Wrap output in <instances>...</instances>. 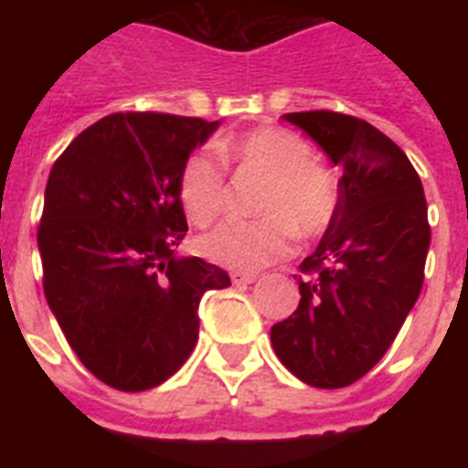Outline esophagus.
Masks as SVG:
<instances>
[{
	"mask_svg": "<svg viewBox=\"0 0 468 468\" xmlns=\"http://www.w3.org/2000/svg\"><path fill=\"white\" fill-rule=\"evenodd\" d=\"M255 281H258V274H248V271H231V283L246 285V283H255Z\"/></svg>",
	"mask_w": 468,
	"mask_h": 468,
	"instance_id": "esophagus-1",
	"label": "esophagus"
}]
</instances>
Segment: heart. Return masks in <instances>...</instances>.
<instances>
[{"mask_svg": "<svg viewBox=\"0 0 468 468\" xmlns=\"http://www.w3.org/2000/svg\"><path fill=\"white\" fill-rule=\"evenodd\" d=\"M225 161L246 176L264 180L258 201L260 220L222 222L198 239V253L229 270L255 271L291 255L292 239H316L337 218L340 187L333 173L314 161L307 140L264 126L218 144ZM177 197L194 225L204 227L222 213L227 180L220 159L198 150L185 161Z\"/></svg>", "mask_w": 468, "mask_h": 468, "instance_id": "heart-1", "label": "heart"}]
</instances>
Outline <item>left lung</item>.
I'll return each mask as SVG.
<instances>
[{
  "label": "left lung",
  "instance_id": "left-lung-1",
  "mask_svg": "<svg viewBox=\"0 0 468 468\" xmlns=\"http://www.w3.org/2000/svg\"><path fill=\"white\" fill-rule=\"evenodd\" d=\"M342 168L337 218L300 264V304L271 325L276 356L309 387L342 388L387 354L424 283V187L399 144L337 112L283 114Z\"/></svg>",
  "mask_w": 468,
  "mask_h": 468
}]
</instances>
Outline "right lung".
I'll return each instance as SVG.
<instances>
[{
  "instance_id": "right-lung-1",
  "label": "right lung",
  "mask_w": 468,
  "mask_h": 468,
  "mask_svg": "<svg viewBox=\"0 0 468 468\" xmlns=\"http://www.w3.org/2000/svg\"><path fill=\"white\" fill-rule=\"evenodd\" d=\"M220 122L159 112L110 114L53 164L37 231L44 292L80 361L119 391L159 387L198 340V302L229 285L177 258L187 220L185 161Z\"/></svg>"
}]
</instances>
